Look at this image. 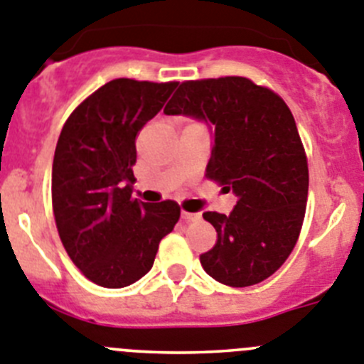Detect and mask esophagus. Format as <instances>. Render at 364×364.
<instances>
[{"mask_svg":"<svg viewBox=\"0 0 364 364\" xmlns=\"http://www.w3.org/2000/svg\"><path fill=\"white\" fill-rule=\"evenodd\" d=\"M200 218H202V215H200V213L182 211V220H184V222H198Z\"/></svg>","mask_w":364,"mask_h":364,"instance_id":"1","label":"esophagus"}]
</instances>
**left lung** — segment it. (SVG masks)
Masks as SVG:
<instances>
[{"label":"left lung","instance_id":"1","mask_svg":"<svg viewBox=\"0 0 364 364\" xmlns=\"http://www.w3.org/2000/svg\"><path fill=\"white\" fill-rule=\"evenodd\" d=\"M209 126L205 175L238 198L231 215L204 213L218 232L200 256L211 278L249 287L274 274L298 242L309 195V168L289 106L245 77L186 81L164 108Z\"/></svg>","mask_w":364,"mask_h":364}]
</instances>
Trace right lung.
Returning a JSON list of instances; mask_svg holds the SVG:
<instances>
[{
  "instance_id": "right-lung-1",
  "label": "right lung",
  "mask_w": 364,
  "mask_h": 364,
  "mask_svg": "<svg viewBox=\"0 0 364 364\" xmlns=\"http://www.w3.org/2000/svg\"><path fill=\"white\" fill-rule=\"evenodd\" d=\"M178 82L113 79L73 109L52 166V205L66 252L79 271L106 289L148 274L160 240L173 231V200L132 198L135 136L162 109Z\"/></svg>"
}]
</instances>
